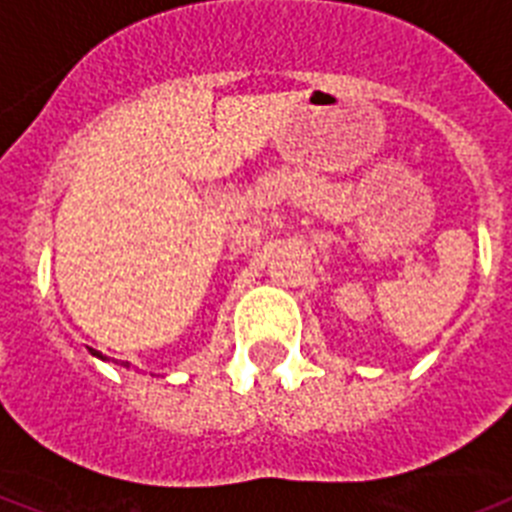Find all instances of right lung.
Listing matches in <instances>:
<instances>
[{
  "instance_id": "right-lung-1",
  "label": "right lung",
  "mask_w": 512,
  "mask_h": 512,
  "mask_svg": "<svg viewBox=\"0 0 512 512\" xmlns=\"http://www.w3.org/2000/svg\"><path fill=\"white\" fill-rule=\"evenodd\" d=\"M90 354H93V356H98V359H103V356H101V354H98V351H96V349H90Z\"/></svg>"
}]
</instances>
